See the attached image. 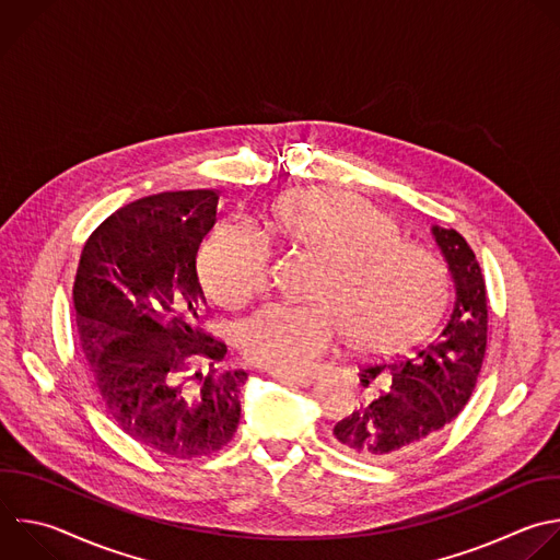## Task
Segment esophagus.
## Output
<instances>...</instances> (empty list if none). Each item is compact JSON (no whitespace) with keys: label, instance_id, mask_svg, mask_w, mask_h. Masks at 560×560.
I'll use <instances>...</instances> for the list:
<instances>
[{"label":"esophagus","instance_id":"obj_1","mask_svg":"<svg viewBox=\"0 0 560 560\" xmlns=\"http://www.w3.org/2000/svg\"><path fill=\"white\" fill-rule=\"evenodd\" d=\"M275 378L283 385H294V387H310L314 383V378L310 376H290V374H275Z\"/></svg>","mask_w":560,"mask_h":560}]
</instances>
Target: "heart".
Here are the masks:
<instances>
[{"mask_svg":"<svg viewBox=\"0 0 560 560\" xmlns=\"http://www.w3.org/2000/svg\"><path fill=\"white\" fill-rule=\"evenodd\" d=\"M268 226L288 244L323 257L316 303H272L240 327L248 360L277 374H305L340 338L369 349L424 329L442 310L448 277L427 248L400 237L398 222L369 202L336 191H299L268 211ZM268 248L242 224L213 229L200 253L211 294L237 307L268 279Z\"/></svg>","mask_w":560,"mask_h":560,"instance_id":"heart-1","label":"heart"}]
</instances>
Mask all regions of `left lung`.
I'll list each match as a JSON object with an SVG mask.
<instances>
[{"mask_svg":"<svg viewBox=\"0 0 560 560\" xmlns=\"http://www.w3.org/2000/svg\"><path fill=\"white\" fill-rule=\"evenodd\" d=\"M455 288L451 316L438 336L409 355L360 371L369 385L392 371L389 385L334 424V442L351 457L389 464L424 448L472 396L488 340L486 281L468 242L433 226Z\"/></svg>","mask_w":560,"mask_h":560,"instance_id":"1","label":"left lung"}]
</instances>
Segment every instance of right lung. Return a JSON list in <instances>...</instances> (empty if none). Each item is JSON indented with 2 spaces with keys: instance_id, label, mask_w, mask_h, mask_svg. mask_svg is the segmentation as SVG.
Segmentation results:
<instances>
[{
  "instance_id": "obj_1",
  "label": "right lung",
  "mask_w": 560,
  "mask_h": 560,
  "mask_svg": "<svg viewBox=\"0 0 560 560\" xmlns=\"http://www.w3.org/2000/svg\"><path fill=\"white\" fill-rule=\"evenodd\" d=\"M215 189L140 198L85 242L74 307L96 394L136 442L191 459L237 431L248 371H220L226 345L205 331L198 250L218 222ZM200 361L207 377L188 376Z\"/></svg>"
}]
</instances>
